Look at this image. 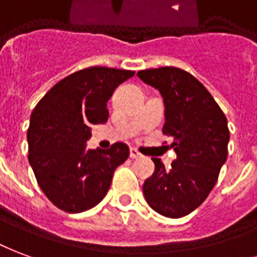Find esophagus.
Instances as JSON below:
<instances>
[{
  "label": "esophagus",
  "instance_id": "1",
  "mask_svg": "<svg viewBox=\"0 0 257 257\" xmlns=\"http://www.w3.org/2000/svg\"><path fill=\"white\" fill-rule=\"evenodd\" d=\"M130 157H131V159H141L142 155L140 153V152L137 151V149L131 148V149H130Z\"/></svg>",
  "mask_w": 257,
  "mask_h": 257
}]
</instances>
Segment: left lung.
<instances>
[{
    "instance_id": "8db88e82",
    "label": "left lung",
    "mask_w": 257,
    "mask_h": 257,
    "mask_svg": "<svg viewBox=\"0 0 257 257\" xmlns=\"http://www.w3.org/2000/svg\"><path fill=\"white\" fill-rule=\"evenodd\" d=\"M138 78L160 91L163 134L171 137L177 159L166 170L153 157L155 172L144 183L147 203L167 218H182L204 203L227 159V119L193 75L175 67L144 69Z\"/></svg>"
}]
</instances>
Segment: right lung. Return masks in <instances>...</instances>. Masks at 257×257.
<instances>
[{"instance_id": "obj_1", "label": "right lung", "mask_w": 257, "mask_h": 257, "mask_svg": "<svg viewBox=\"0 0 257 257\" xmlns=\"http://www.w3.org/2000/svg\"><path fill=\"white\" fill-rule=\"evenodd\" d=\"M134 71L90 67L60 80L34 108L27 131L29 162L50 201L69 213L95 207L105 197L128 147L86 149L91 124L105 123L106 102Z\"/></svg>"}]
</instances>
